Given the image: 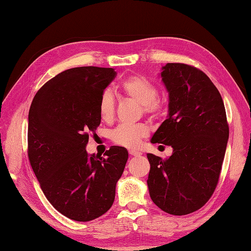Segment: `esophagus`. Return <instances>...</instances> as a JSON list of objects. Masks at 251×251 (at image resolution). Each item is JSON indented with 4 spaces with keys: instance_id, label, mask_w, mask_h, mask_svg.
<instances>
[{
    "instance_id": "1",
    "label": "esophagus",
    "mask_w": 251,
    "mask_h": 251,
    "mask_svg": "<svg viewBox=\"0 0 251 251\" xmlns=\"http://www.w3.org/2000/svg\"><path fill=\"white\" fill-rule=\"evenodd\" d=\"M129 154H130V156H132V157H138V156L142 155L141 152L136 151V150H129Z\"/></svg>"
}]
</instances>
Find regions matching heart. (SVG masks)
Segmentation results:
<instances>
[{
    "instance_id": "obj_1",
    "label": "heart",
    "mask_w": 251,
    "mask_h": 251,
    "mask_svg": "<svg viewBox=\"0 0 251 251\" xmlns=\"http://www.w3.org/2000/svg\"><path fill=\"white\" fill-rule=\"evenodd\" d=\"M122 93L127 98L141 104L145 113L153 119H158L164 112V101L158 97L157 87L145 76L135 74L125 78L120 85ZM98 112L101 120L110 122L115 114V100L109 89L101 94L98 101ZM149 134L146 124L138 123L134 125L122 124L111 132V139L115 145L134 149Z\"/></svg>"
}]
</instances>
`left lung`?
<instances>
[{"mask_svg": "<svg viewBox=\"0 0 251 251\" xmlns=\"http://www.w3.org/2000/svg\"><path fill=\"white\" fill-rule=\"evenodd\" d=\"M162 79L169 93V114L152 143L172 146V156L147 154L148 186L158 208L183 216L209 201L219 181L228 139V124L219 90L200 69L167 63Z\"/></svg>", "mask_w": 251, "mask_h": 251, "instance_id": "8db88e82", "label": "left lung"}]
</instances>
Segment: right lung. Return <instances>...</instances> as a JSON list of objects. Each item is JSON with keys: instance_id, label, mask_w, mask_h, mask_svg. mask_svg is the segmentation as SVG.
I'll return each mask as SVG.
<instances>
[{"instance_id": "right-lung-1", "label": "right lung", "mask_w": 251, "mask_h": 251, "mask_svg": "<svg viewBox=\"0 0 251 251\" xmlns=\"http://www.w3.org/2000/svg\"><path fill=\"white\" fill-rule=\"evenodd\" d=\"M113 68L63 71L35 94L29 111L28 157L46 199L75 221H90L113 205L128 152L111 147L88 156L89 135L100 125L98 101L113 81Z\"/></svg>"}]
</instances>
